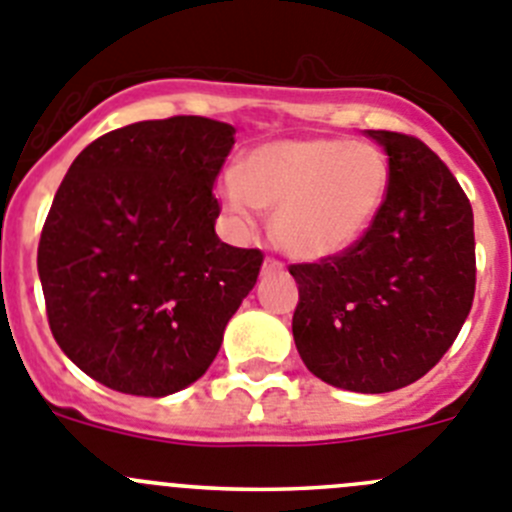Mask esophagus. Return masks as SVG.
<instances>
[{
  "instance_id": "1",
  "label": "esophagus",
  "mask_w": 512,
  "mask_h": 512,
  "mask_svg": "<svg viewBox=\"0 0 512 512\" xmlns=\"http://www.w3.org/2000/svg\"><path fill=\"white\" fill-rule=\"evenodd\" d=\"M280 262L275 260V257H265V267H262V270H265V273H270V270H280Z\"/></svg>"
}]
</instances>
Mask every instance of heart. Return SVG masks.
Segmentation results:
<instances>
[{
  "label": "heart",
  "instance_id": "obj_1",
  "mask_svg": "<svg viewBox=\"0 0 512 512\" xmlns=\"http://www.w3.org/2000/svg\"><path fill=\"white\" fill-rule=\"evenodd\" d=\"M390 168L375 145L342 137L278 140L242 158L222 181V201L242 222L273 209L270 232L280 250L321 260L365 237L380 214Z\"/></svg>",
  "mask_w": 512,
  "mask_h": 512
}]
</instances>
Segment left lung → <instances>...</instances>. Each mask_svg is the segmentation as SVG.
I'll list each match as a JSON object with an SVG mask.
<instances>
[{
	"instance_id": "left-lung-1",
	"label": "left lung",
	"mask_w": 512,
	"mask_h": 512,
	"mask_svg": "<svg viewBox=\"0 0 512 512\" xmlns=\"http://www.w3.org/2000/svg\"><path fill=\"white\" fill-rule=\"evenodd\" d=\"M388 153L380 214L339 255L296 262L293 339L334 388L390 393L426 375L474 301V216L439 155L413 135L367 130Z\"/></svg>"
}]
</instances>
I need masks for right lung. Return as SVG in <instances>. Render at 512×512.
<instances>
[{"instance_id": "obj_1", "label": "right lung", "mask_w": 512, "mask_h": 512, "mask_svg": "<svg viewBox=\"0 0 512 512\" xmlns=\"http://www.w3.org/2000/svg\"><path fill=\"white\" fill-rule=\"evenodd\" d=\"M234 127L127 124L81 150L55 193L38 273L55 342L96 382L163 398L199 380L255 288L262 252L216 237Z\"/></svg>"}]
</instances>
